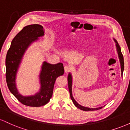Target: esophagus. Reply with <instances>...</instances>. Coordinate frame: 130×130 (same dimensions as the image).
<instances>
[{"label": "esophagus", "instance_id": "esophagus-1", "mask_svg": "<svg viewBox=\"0 0 130 130\" xmlns=\"http://www.w3.org/2000/svg\"><path fill=\"white\" fill-rule=\"evenodd\" d=\"M64 70H65V73H68L69 71H70L71 70V67L68 65H66V66L64 67Z\"/></svg>", "mask_w": 130, "mask_h": 130}]
</instances>
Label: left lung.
<instances>
[{
    "label": "left lung",
    "instance_id": "8db88e82",
    "mask_svg": "<svg viewBox=\"0 0 130 130\" xmlns=\"http://www.w3.org/2000/svg\"><path fill=\"white\" fill-rule=\"evenodd\" d=\"M114 41L116 43V50H117V53L118 54V57H119V61H120V67H121V74L122 76L123 74V70H124V60H123V55L122 54L121 49H120V46H119V43H117V40L114 38ZM68 89H69L70 92V98H71V100L73 101V103L77 108L83 110V111H96V110H98L100 109H101L103 106L99 107V108H87V107L83 106L80 104H79L76 101L74 100V98L72 94V84H73V77H72V74L71 73H69L68 75Z\"/></svg>",
    "mask_w": 130,
    "mask_h": 130
}]
</instances>
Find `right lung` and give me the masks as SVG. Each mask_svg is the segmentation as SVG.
<instances>
[{
  "mask_svg": "<svg viewBox=\"0 0 130 130\" xmlns=\"http://www.w3.org/2000/svg\"><path fill=\"white\" fill-rule=\"evenodd\" d=\"M44 33L40 24L25 26L13 39L6 56V80L9 90L19 101L29 106L40 107L47 104L53 95L57 77L64 73L62 63L53 65L44 61L39 74V90L34 95L24 96L18 90L16 76L24 55L33 43L44 36Z\"/></svg>",
  "mask_w": 130,
  "mask_h": 130,
  "instance_id": "1",
  "label": "right lung"
}]
</instances>
